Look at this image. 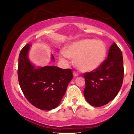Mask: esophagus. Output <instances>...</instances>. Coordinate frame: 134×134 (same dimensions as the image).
Masks as SVG:
<instances>
[{"instance_id":"1","label":"esophagus","mask_w":134,"mask_h":134,"mask_svg":"<svg viewBox=\"0 0 134 134\" xmlns=\"http://www.w3.org/2000/svg\"><path fill=\"white\" fill-rule=\"evenodd\" d=\"M73 76H74V77H77V76H79V74H78L77 72L74 71V72H73Z\"/></svg>"}]
</instances>
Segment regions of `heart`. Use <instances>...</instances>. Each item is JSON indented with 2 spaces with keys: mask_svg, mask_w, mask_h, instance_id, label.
I'll list each match as a JSON object with an SVG mask.
<instances>
[{
  "mask_svg": "<svg viewBox=\"0 0 134 134\" xmlns=\"http://www.w3.org/2000/svg\"><path fill=\"white\" fill-rule=\"evenodd\" d=\"M107 55V47L101 40L82 39L67 44L60 58L75 59L76 67L83 72L96 70L103 64Z\"/></svg>",
  "mask_w": 134,
  "mask_h": 134,
  "instance_id": "heart-1",
  "label": "heart"
}]
</instances>
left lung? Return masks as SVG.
<instances>
[{"label": "left lung", "mask_w": 134, "mask_h": 134, "mask_svg": "<svg viewBox=\"0 0 134 134\" xmlns=\"http://www.w3.org/2000/svg\"><path fill=\"white\" fill-rule=\"evenodd\" d=\"M124 74L122 53L113 43L101 67L83 74L86 84L84 95L86 101L93 107H99L113 100L122 86Z\"/></svg>", "instance_id": "left-lung-1"}]
</instances>
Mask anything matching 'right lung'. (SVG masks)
I'll return each instance as SVG.
<instances>
[{"instance_id": "obj_1", "label": "right lung", "mask_w": 134, "mask_h": 134, "mask_svg": "<svg viewBox=\"0 0 134 134\" xmlns=\"http://www.w3.org/2000/svg\"><path fill=\"white\" fill-rule=\"evenodd\" d=\"M30 44L21 50L18 62V80L26 98L35 107L50 110L57 107L73 78L71 69L56 66L35 67L28 58ZM52 60L54 57L52 55Z\"/></svg>"}]
</instances>
